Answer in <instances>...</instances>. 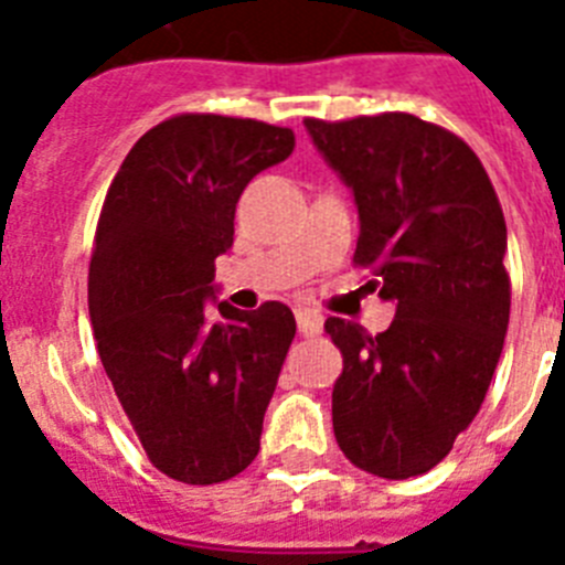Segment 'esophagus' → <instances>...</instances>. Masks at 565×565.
<instances>
[{
	"label": "esophagus",
	"mask_w": 565,
	"mask_h": 565,
	"mask_svg": "<svg viewBox=\"0 0 565 565\" xmlns=\"http://www.w3.org/2000/svg\"><path fill=\"white\" fill-rule=\"evenodd\" d=\"M296 323H298V332L307 338L318 335L321 332V316L318 312H310V310H296Z\"/></svg>",
	"instance_id": "obj_1"
}]
</instances>
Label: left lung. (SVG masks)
<instances>
[{"instance_id": "1", "label": "left lung", "mask_w": 565, "mask_h": 565, "mask_svg": "<svg viewBox=\"0 0 565 565\" xmlns=\"http://www.w3.org/2000/svg\"><path fill=\"white\" fill-rule=\"evenodd\" d=\"M303 127L355 195L352 262L395 303L377 335L343 318L323 323L343 355L335 440L364 472L415 478L472 424L503 352L512 303L503 210L472 147L412 113Z\"/></svg>"}]
</instances>
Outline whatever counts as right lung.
Wrapping results in <instances>:
<instances>
[{"label": "right lung", "mask_w": 565, "mask_h": 565, "mask_svg": "<svg viewBox=\"0 0 565 565\" xmlns=\"http://www.w3.org/2000/svg\"><path fill=\"white\" fill-rule=\"evenodd\" d=\"M292 147L289 127L181 113L136 141L102 204L93 338L150 463L181 483L235 478L262 449L296 318L278 301H207L244 188Z\"/></svg>", "instance_id": "1"}]
</instances>
